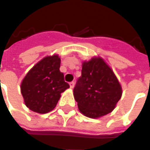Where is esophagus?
I'll use <instances>...</instances> for the list:
<instances>
[{"label":"esophagus","mask_w":150,"mask_h":150,"mask_svg":"<svg viewBox=\"0 0 150 150\" xmlns=\"http://www.w3.org/2000/svg\"><path fill=\"white\" fill-rule=\"evenodd\" d=\"M70 87L71 88V89H73V88L75 87V82H74V81L70 82Z\"/></svg>","instance_id":"1"}]
</instances>
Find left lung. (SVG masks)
I'll return each instance as SVG.
<instances>
[{"label":"left lung","mask_w":150,"mask_h":150,"mask_svg":"<svg viewBox=\"0 0 150 150\" xmlns=\"http://www.w3.org/2000/svg\"><path fill=\"white\" fill-rule=\"evenodd\" d=\"M122 96L116 75L101 57L82 63L81 76L74 88L79 110L85 116L97 119L115 108Z\"/></svg>","instance_id":"obj_1"}]
</instances>
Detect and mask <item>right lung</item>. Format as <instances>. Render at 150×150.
Returning <instances> with one entry per match:
<instances>
[{"label": "right lung", "mask_w": 150, "mask_h": 150, "mask_svg": "<svg viewBox=\"0 0 150 150\" xmlns=\"http://www.w3.org/2000/svg\"><path fill=\"white\" fill-rule=\"evenodd\" d=\"M58 54L45 56L29 70L21 84L25 105L30 110L46 114L56 106L60 94L70 88L59 71Z\"/></svg>", "instance_id": "obj_1"}]
</instances>
